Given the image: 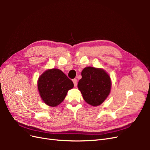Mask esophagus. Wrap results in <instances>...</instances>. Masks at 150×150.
<instances>
[{
  "instance_id": "obj_1",
  "label": "esophagus",
  "mask_w": 150,
  "mask_h": 150,
  "mask_svg": "<svg viewBox=\"0 0 150 150\" xmlns=\"http://www.w3.org/2000/svg\"><path fill=\"white\" fill-rule=\"evenodd\" d=\"M72 81H73L74 86H75V87H76V86H77V79H72Z\"/></svg>"
}]
</instances>
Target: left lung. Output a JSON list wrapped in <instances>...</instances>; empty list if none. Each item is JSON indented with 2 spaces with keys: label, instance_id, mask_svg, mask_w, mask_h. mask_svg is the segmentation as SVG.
<instances>
[{
  "label": "left lung",
  "instance_id": "obj_1",
  "mask_svg": "<svg viewBox=\"0 0 150 150\" xmlns=\"http://www.w3.org/2000/svg\"><path fill=\"white\" fill-rule=\"evenodd\" d=\"M78 87L85 101L93 106L100 105L111 91L110 77L101 69L85 67L81 72Z\"/></svg>",
  "mask_w": 150,
  "mask_h": 150
}]
</instances>
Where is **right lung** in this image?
<instances>
[{
    "mask_svg": "<svg viewBox=\"0 0 150 150\" xmlns=\"http://www.w3.org/2000/svg\"><path fill=\"white\" fill-rule=\"evenodd\" d=\"M38 89L43 101L54 107L61 104L69 89L74 87L72 81L62 71L52 69L45 71L39 77Z\"/></svg>",
    "mask_w": 150,
    "mask_h": 150,
    "instance_id": "1",
    "label": "right lung"
}]
</instances>
